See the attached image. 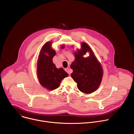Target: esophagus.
<instances>
[{
  "label": "esophagus",
  "instance_id": "esophagus-1",
  "mask_svg": "<svg viewBox=\"0 0 134 134\" xmlns=\"http://www.w3.org/2000/svg\"><path fill=\"white\" fill-rule=\"evenodd\" d=\"M65 71L67 72V73H68L69 74L71 72V71H70V69L69 68H65Z\"/></svg>",
  "mask_w": 134,
  "mask_h": 134
}]
</instances>
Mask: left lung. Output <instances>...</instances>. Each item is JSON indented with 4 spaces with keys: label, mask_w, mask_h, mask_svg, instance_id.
Returning a JSON list of instances; mask_svg holds the SVG:
<instances>
[{
    "label": "left lung",
    "mask_w": 134,
    "mask_h": 134,
    "mask_svg": "<svg viewBox=\"0 0 134 134\" xmlns=\"http://www.w3.org/2000/svg\"><path fill=\"white\" fill-rule=\"evenodd\" d=\"M86 52L89 55L84 57ZM75 60L70 68L73 70L71 76L77 83L79 90L85 94L96 91L101 84L103 71V68L95 55L91 47L85 42H82L81 49L74 52Z\"/></svg>",
    "instance_id": "obj_1"
}]
</instances>
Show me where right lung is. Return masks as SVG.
<instances>
[{"label": "right lung", "mask_w": 134, "mask_h": 134, "mask_svg": "<svg viewBox=\"0 0 134 134\" xmlns=\"http://www.w3.org/2000/svg\"><path fill=\"white\" fill-rule=\"evenodd\" d=\"M51 41L47 42L41 48L36 63V75L40 84L46 89L51 91L59 87L62 81L68 76L62 68H57L52 58L55 51L51 48ZM65 45L60 48L64 49Z\"/></svg>", "instance_id": "obj_1"}]
</instances>
